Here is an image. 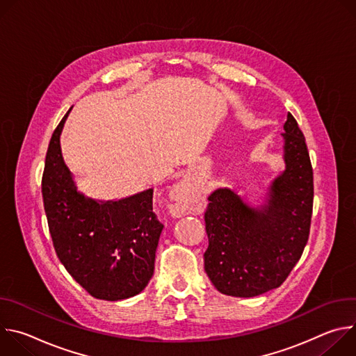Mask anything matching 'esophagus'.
Masks as SVG:
<instances>
[{
	"label": "esophagus",
	"instance_id": "34e87169",
	"mask_svg": "<svg viewBox=\"0 0 356 356\" xmlns=\"http://www.w3.org/2000/svg\"><path fill=\"white\" fill-rule=\"evenodd\" d=\"M193 198H194V195L191 194L190 188L186 184L176 186V188L172 193V200H173L172 211H173V214L175 216H181L183 213H186V210L191 204Z\"/></svg>",
	"mask_w": 356,
	"mask_h": 356
}]
</instances>
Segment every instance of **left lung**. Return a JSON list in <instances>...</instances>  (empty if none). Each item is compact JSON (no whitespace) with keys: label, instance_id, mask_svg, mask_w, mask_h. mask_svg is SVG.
Here are the masks:
<instances>
[{"label":"left lung","instance_id":"1","mask_svg":"<svg viewBox=\"0 0 356 356\" xmlns=\"http://www.w3.org/2000/svg\"><path fill=\"white\" fill-rule=\"evenodd\" d=\"M283 128L286 169L270 184L262 207H250L231 188L209 197L204 269L222 294L255 297L279 287L309 241L314 197L310 155L290 113Z\"/></svg>","mask_w":356,"mask_h":356}]
</instances>
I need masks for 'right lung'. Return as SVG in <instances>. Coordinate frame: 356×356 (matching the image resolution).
Returning a JSON list of instances; mask_svg holds the SVG:
<instances>
[{
    "mask_svg": "<svg viewBox=\"0 0 356 356\" xmlns=\"http://www.w3.org/2000/svg\"><path fill=\"white\" fill-rule=\"evenodd\" d=\"M70 110L46 152L42 195L49 232L58 258L87 293L107 301L129 298L155 270L163 224L152 207L154 188L118 201H95L77 191L60 150Z\"/></svg>",
    "mask_w": 356,
    "mask_h": 356,
    "instance_id": "1",
    "label": "right lung"
}]
</instances>
